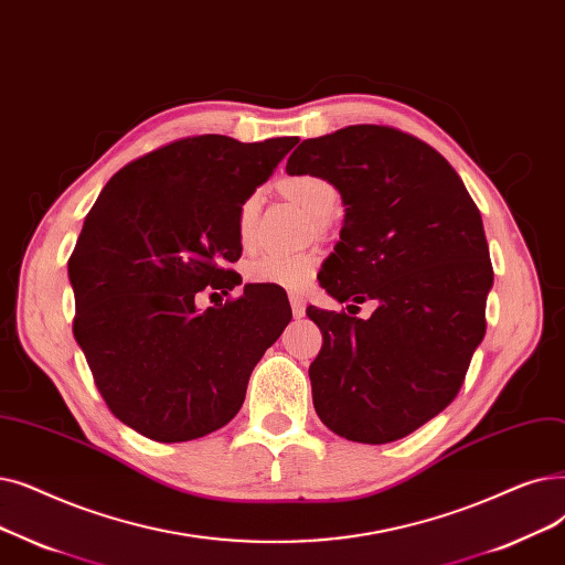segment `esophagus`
Wrapping results in <instances>:
<instances>
[{
    "instance_id": "esophagus-1",
    "label": "esophagus",
    "mask_w": 565,
    "mask_h": 565,
    "mask_svg": "<svg viewBox=\"0 0 565 565\" xmlns=\"http://www.w3.org/2000/svg\"><path fill=\"white\" fill-rule=\"evenodd\" d=\"M288 300H290V309H292V316H296V318H302V316H305V309H307V305H305V298L300 296V292H290Z\"/></svg>"
}]
</instances>
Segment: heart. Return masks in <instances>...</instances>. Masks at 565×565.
I'll return each instance as SVG.
<instances>
[{
	"mask_svg": "<svg viewBox=\"0 0 565 565\" xmlns=\"http://www.w3.org/2000/svg\"><path fill=\"white\" fill-rule=\"evenodd\" d=\"M281 193L296 205H300L307 214L323 218L332 214L337 207L339 193L334 184L318 175H292L279 184ZM260 207V193L247 195V201L239 205L237 212V228L242 239H249L256 226V216ZM316 269V256L313 254H279L267 252L258 258H254L247 265V279L252 284H265V286H279L288 290H300L309 284Z\"/></svg>",
	"mask_w": 565,
	"mask_h": 565,
	"instance_id": "b5f03b06",
	"label": "heart"
}]
</instances>
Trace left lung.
Segmentation results:
<instances>
[{
	"label": "left lung",
	"instance_id": "8db88e82",
	"mask_svg": "<svg viewBox=\"0 0 565 565\" xmlns=\"http://www.w3.org/2000/svg\"><path fill=\"white\" fill-rule=\"evenodd\" d=\"M288 175L334 184L343 226L321 286L370 318L309 307L323 349L309 364L318 418L355 444H390L444 411L484 337L494 284L482 216L434 147L392 127L309 138Z\"/></svg>",
	"mask_w": 565,
	"mask_h": 565
}]
</instances>
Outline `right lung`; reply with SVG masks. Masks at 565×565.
I'll list each match as a JSON object with an SVG mask.
<instances>
[{
  "label": "right lung",
  "mask_w": 565,
  "mask_h": 565,
  "mask_svg": "<svg viewBox=\"0 0 565 565\" xmlns=\"http://www.w3.org/2000/svg\"><path fill=\"white\" fill-rule=\"evenodd\" d=\"M296 138H182L110 178L68 258L73 337L115 418L159 444L228 425L263 353L290 323L279 290L244 286L199 311L207 286L242 284L237 212Z\"/></svg>",
  "instance_id": "add662e5"
}]
</instances>
